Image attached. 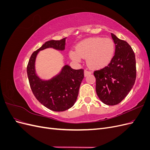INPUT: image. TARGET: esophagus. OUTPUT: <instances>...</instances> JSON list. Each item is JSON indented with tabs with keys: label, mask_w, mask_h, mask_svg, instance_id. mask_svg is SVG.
Segmentation results:
<instances>
[{
	"label": "esophagus",
	"mask_w": 150,
	"mask_h": 150,
	"mask_svg": "<svg viewBox=\"0 0 150 150\" xmlns=\"http://www.w3.org/2000/svg\"><path fill=\"white\" fill-rule=\"evenodd\" d=\"M91 74V72L87 71V70H85L84 71V76H87L88 75L90 74Z\"/></svg>",
	"instance_id": "obj_1"
}]
</instances>
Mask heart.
<instances>
[{
    "label": "heart",
    "instance_id": "obj_1",
    "mask_svg": "<svg viewBox=\"0 0 150 150\" xmlns=\"http://www.w3.org/2000/svg\"><path fill=\"white\" fill-rule=\"evenodd\" d=\"M115 43L110 38H91L79 42L76 51H69L72 60L80 61L87 58L88 66L94 69H101L110 64L114 56Z\"/></svg>",
    "mask_w": 150,
    "mask_h": 150
}]
</instances>
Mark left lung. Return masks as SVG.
I'll use <instances>...</instances> for the list:
<instances>
[{"label": "left lung", "mask_w": 150, "mask_h": 150, "mask_svg": "<svg viewBox=\"0 0 150 150\" xmlns=\"http://www.w3.org/2000/svg\"><path fill=\"white\" fill-rule=\"evenodd\" d=\"M115 53L110 63L95 71L96 91L105 104L114 106L125 98L134 84L137 69L134 52L128 43L111 33Z\"/></svg>", "instance_id": "8db88e82"}]
</instances>
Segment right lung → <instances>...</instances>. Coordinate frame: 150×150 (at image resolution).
Returning a JSON list of instances; mask_svg holds the SVG:
<instances>
[{
	"label": "right lung",
	"mask_w": 150,
	"mask_h": 150,
	"mask_svg": "<svg viewBox=\"0 0 150 150\" xmlns=\"http://www.w3.org/2000/svg\"><path fill=\"white\" fill-rule=\"evenodd\" d=\"M66 39L45 42L32 54L27 67L29 84L34 96L42 105L54 111H64L74 105L84 78V70L73 69L65 65L58 74L45 81L36 74L35 62L38 54L42 50L47 48L64 50Z\"/></svg>",
	"instance_id": "add662e5"
}]
</instances>
